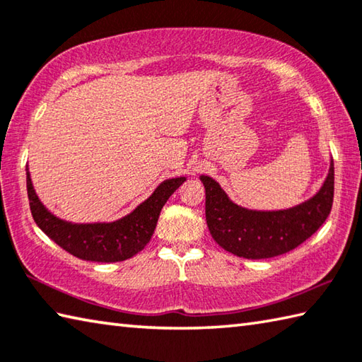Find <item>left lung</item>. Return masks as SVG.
I'll return each instance as SVG.
<instances>
[{"label": "left lung", "instance_id": "8db88e82", "mask_svg": "<svg viewBox=\"0 0 362 362\" xmlns=\"http://www.w3.org/2000/svg\"><path fill=\"white\" fill-rule=\"evenodd\" d=\"M206 188V220L216 244L247 259H264L291 252L326 221L334 199V163L320 192L286 210H248L228 198L218 182L201 175Z\"/></svg>", "mask_w": 362, "mask_h": 362}]
</instances>
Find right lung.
Instances as JSON below:
<instances>
[{
  "label": "right lung",
  "mask_w": 362,
  "mask_h": 362,
  "mask_svg": "<svg viewBox=\"0 0 362 362\" xmlns=\"http://www.w3.org/2000/svg\"><path fill=\"white\" fill-rule=\"evenodd\" d=\"M187 179L175 177L161 182L148 199L133 212L110 223H71L58 218L39 201L26 168V189L31 215L49 238L76 258L95 262L124 261L139 253L152 239L164 204Z\"/></svg>",
  "instance_id": "obj_1"
}]
</instances>
